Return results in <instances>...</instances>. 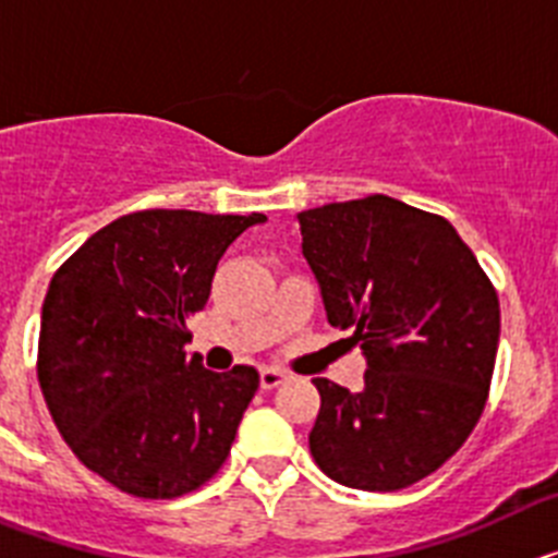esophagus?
Wrapping results in <instances>:
<instances>
[{
  "mask_svg": "<svg viewBox=\"0 0 558 558\" xmlns=\"http://www.w3.org/2000/svg\"><path fill=\"white\" fill-rule=\"evenodd\" d=\"M288 379V374L279 372V368H263L259 372V383H263L265 391H274V388H279Z\"/></svg>",
  "mask_w": 558,
  "mask_h": 558,
  "instance_id": "esophagus-1",
  "label": "esophagus"
}]
</instances>
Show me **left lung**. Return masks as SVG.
<instances>
[{"instance_id": "obj_1", "label": "left lung", "mask_w": 558, "mask_h": 558, "mask_svg": "<svg viewBox=\"0 0 558 558\" xmlns=\"http://www.w3.org/2000/svg\"><path fill=\"white\" fill-rule=\"evenodd\" d=\"M299 223L329 324L368 360L360 391L313 379L310 452L343 486L405 489L461 450L486 408L495 284L441 215L388 195L307 209Z\"/></svg>"}]
</instances>
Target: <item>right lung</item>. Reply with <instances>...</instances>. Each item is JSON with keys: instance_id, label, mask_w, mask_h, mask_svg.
I'll list each match as a JSON object with an SVG mask.
<instances>
[{"instance_id": "right-lung-1", "label": "right lung", "mask_w": 558, "mask_h": 558, "mask_svg": "<svg viewBox=\"0 0 558 558\" xmlns=\"http://www.w3.org/2000/svg\"><path fill=\"white\" fill-rule=\"evenodd\" d=\"M265 215L145 209L92 234L49 282L38 383L83 466L145 500L201 489L223 466L259 388L186 352L220 256Z\"/></svg>"}]
</instances>
